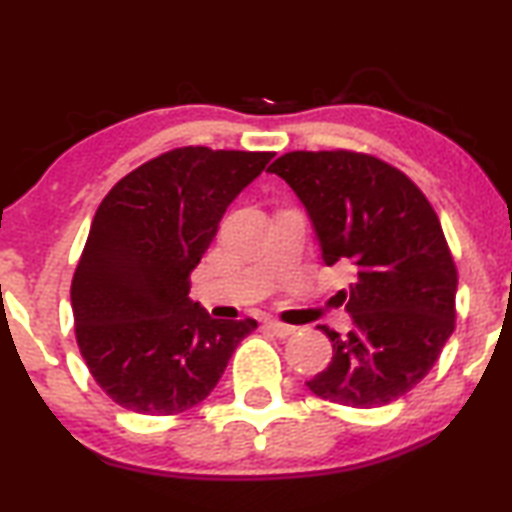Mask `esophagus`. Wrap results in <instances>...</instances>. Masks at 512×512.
<instances>
[{
	"instance_id": "34e87169",
	"label": "esophagus",
	"mask_w": 512,
	"mask_h": 512,
	"mask_svg": "<svg viewBox=\"0 0 512 512\" xmlns=\"http://www.w3.org/2000/svg\"><path fill=\"white\" fill-rule=\"evenodd\" d=\"M266 329H269L271 334H276L278 338H285V336L294 334V329H297V327L285 325V322H278V320H269V322H266Z\"/></svg>"
}]
</instances>
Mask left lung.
Instances as JSON below:
<instances>
[{"mask_svg":"<svg viewBox=\"0 0 512 512\" xmlns=\"http://www.w3.org/2000/svg\"><path fill=\"white\" fill-rule=\"evenodd\" d=\"M269 171L306 206L325 264L355 273L338 292L352 329L320 325L334 357L308 390L352 408L397 401L455 331L457 266L436 211L403 171L366 153L294 150Z\"/></svg>","mask_w":512,"mask_h":512,"instance_id":"left-lung-1","label":"left lung"}]
</instances>
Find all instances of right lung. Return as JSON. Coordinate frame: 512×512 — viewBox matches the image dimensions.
Returning a JSON list of instances; mask_svg holds the SVG:
<instances>
[{"instance_id": "1", "label": "right lung", "mask_w": 512, "mask_h": 512, "mask_svg": "<svg viewBox=\"0 0 512 512\" xmlns=\"http://www.w3.org/2000/svg\"><path fill=\"white\" fill-rule=\"evenodd\" d=\"M273 153L185 146L111 187L71 280L76 341L118 406L176 415L204 401L253 318L215 320L192 301L199 264L227 206Z\"/></svg>"}]
</instances>
